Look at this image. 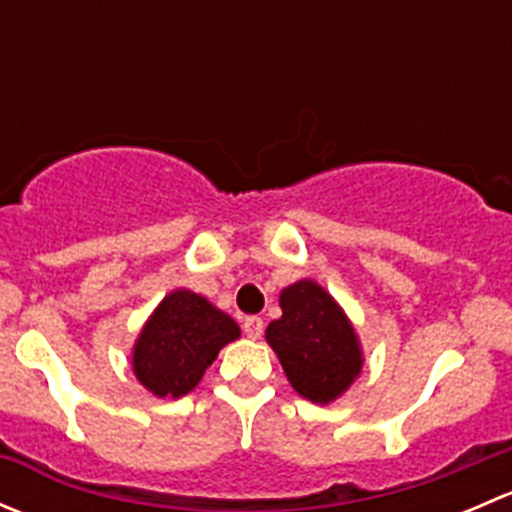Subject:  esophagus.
Masks as SVG:
<instances>
[{
	"mask_svg": "<svg viewBox=\"0 0 512 512\" xmlns=\"http://www.w3.org/2000/svg\"><path fill=\"white\" fill-rule=\"evenodd\" d=\"M242 329H245V334L250 339H260L262 332H265V322H262L260 317H247L245 322H242Z\"/></svg>",
	"mask_w": 512,
	"mask_h": 512,
	"instance_id": "1",
	"label": "esophagus"
}]
</instances>
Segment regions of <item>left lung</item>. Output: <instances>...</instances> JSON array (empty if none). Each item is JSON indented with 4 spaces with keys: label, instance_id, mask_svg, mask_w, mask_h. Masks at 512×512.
<instances>
[{
    "label": "left lung",
    "instance_id": "8db88e82",
    "mask_svg": "<svg viewBox=\"0 0 512 512\" xmlns=\"http://www.w3.org/2000/svg\"><path fill=\"white\" fill-rule=\"evenodd\" d=\"M280 307L282 317L265 329L267 344L302 399L332 404L359 379L364 366L352 319L314 280H299L282 289Z\"/></svg>",
    "mask_w": 512,
    "mask_h": 512
}]
</instances>
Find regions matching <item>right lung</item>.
Masks as SVG:
<instances>
[{"mask_svg": "<svg viewBox=\"0 0 512 512\" xmlns=\"http://www.w3.org/2000/svg\"><path fill=\"white\" fill-rule=\"evenodd\" d=\"M240 339L230 314L203 294L173 289L153 309L133 344V374L158 399H180L203 379L225 344Z\"/></svg>", "mask_w": 512, "mask_h": 512, "instance_id": "add662e5", "label": "right lung"}]
</instances>
